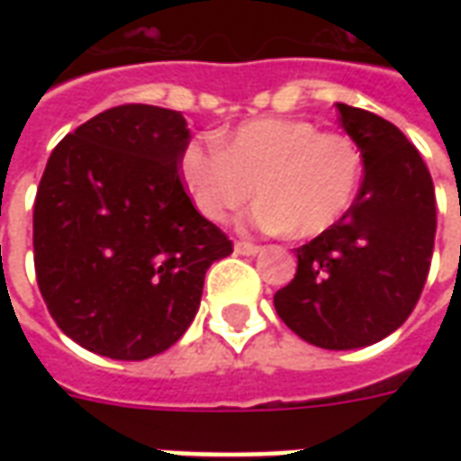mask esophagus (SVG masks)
Listing matches in <instances>:
<instances>
[{"label": "esophagus", "instance_id": "obj_1", "mask_svg": "<svg viewBox=\"0 0 461 461\" xmlns=\"http://www.w3.org/2000/svg\"><path fill=\"white\" fill-rule=\"evenodd\" d=\"M234 251L241 254V257H257V254L261 251V247L251 244V241H237V244H234Z\"/></svg>", "mask_w": 461, "mask_h": 461}]
</instances>
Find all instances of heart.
<instances>
[{
	"label": "heart",
	"mask_w": 461,
	"mask_h": 461,
	"mask_svg": "<svg viewBox=\"0 0 461 461\" xmlns=\"http://www.w3.org/2000/svg\"><path fill=\"white\" fill-rule=\"evenodd\" d=\"M180 175L194 207L224 221L254 197L247 224L261 231L316 237L330 230L356 200L363 155L343 132H319L301 118H259L220 140H192Z\"/></svg>",
	"instance_id": "1"
}]
</instances>
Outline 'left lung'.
<instances>
[{
    "instance_id": "1",
    "label": "left lung",
    "mask_w": 461,
    "mask_h": 461,
    "mask_svg": "<svg viewBox=\"0 0 461 461\" xmlns=\"http://www.w3.org/2000/svg\"><path fill=\"white\" fill-rule=\"evenodd\" d=\"M363 155L356 200L330 230L296 249V276L276 291L279 319L311 346L353 350L387 339L407 321L435 249V185L400 128L336 104Z\"/></svg>"
}]
</instances>
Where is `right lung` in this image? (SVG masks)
<instances>
[{
    "label": "right lung",
    "mask_w": 461,
    "mask_h": 461,
    "mask_svg": "<svg viewBox=\"0 0 461 461\" xmlns=\"http://www.w3.org/2000/svg\"><path fill=\"white\" fill-rule=\"evenodd\" d=\"M182 113L118 105L59 142L34 202V267L56 326L78 346L145 360L200 309L204 274L231 254L180 180Z\"/></svg>",
    "instance_id": "1"
}]
</instances>
